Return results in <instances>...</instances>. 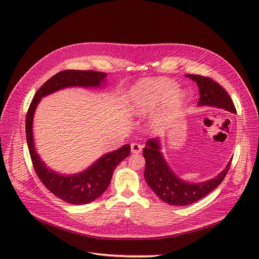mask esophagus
Returning <instances> with one entry per match:
<instances>
[{
  "label": "esophagus",
  "mask_w": 259,
  "mask_h": 259,
  "mask_svg": "<svg viewBox=\"0 0 259 259\" xmlns=\"http://www.w3.org/2000/svg\"><path fill=\"white\" fill-rule=\"evenodd\" d=\"M131 150H132V153H140L143 150V146L139 145V144H136V143H133L131 145Z\"/></svg>",
  "instance_id": "1"
}]
</instances>
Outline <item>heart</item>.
<instances>
[{"instance_id": "1", "label": "heart", "mask_w": 259, "mask_h": 259, "mask_svg": "<svg viewBox=\"0 0 259 259\" xmlns=\"http://www.w3.org/2000/svg\"><path fill=\"white\" fill-rule=\"evenodd\" d=\"M176 88L175 82L162 77L137 86L131 96L132 110L138 115H146L163 101L155 115V123L161 125L169 122L177 115L186 99L185 93Z\"/></svg>"}]
</instances>
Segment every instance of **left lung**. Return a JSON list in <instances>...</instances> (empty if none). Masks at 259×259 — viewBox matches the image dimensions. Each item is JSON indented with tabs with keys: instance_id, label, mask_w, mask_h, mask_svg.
I'll list each match as a JSON object with an SVG mask.
<instances>
[{
	"instance_id": "8db88e82",
	"label": "left lung",
	"mask_w": 259,
	"mask_h": 259,
	"mask_svg": "<svg viewBox=\"0 0 259 259\" xmlns=\"http://www.w3.org/2000/svg\"><path fill=\"white\" fill-rule=\"evenodd\" d=\"M187 76L198 84L200 93L199 106L216 107L225 109L232 113L237 112L229 94L217 82L207 76L195 74H187ZM160 149L159 138L149 139L147 142V146L143 151V155L146 160L145 179L153 192L162 201L170 205H189L204 198L218 185L222 184L228 173L232 161L231 160L226 168L215 178L206 180L204 183L192 184L184 182L183 179L175 175L174 171L167 165L166 161L164 160Z\"/></svg>"
}]
</instances>
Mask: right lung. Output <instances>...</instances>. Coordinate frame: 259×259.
Returning a JSON list of instances; mask_svg holds the SVG:
<instances>
[{"label":"right lung","instance_id":"right-lung-1","mask_svg":"<svg viewBox=\"0 0 259 259\" xmlns=\"http://www.w3.org/2000/svg\"><path fill=\"white\" fill-rule=\"evenodd\" d=\"M105 72L93 70H64L46 81L31 101L26 119V135L29 152L37 177L48 189L62 201L70 204H88L99 198L108 188L113 170L120 162L131 153V146L124 145L120 149L101 156L95 163L80 174L61 175L45 165L34 148L32 122L36 106L42 97L59 90L80 86V88H99L105 84Z\"/></svg>","mask_w":259,"mask_h":259}]
</instances>
